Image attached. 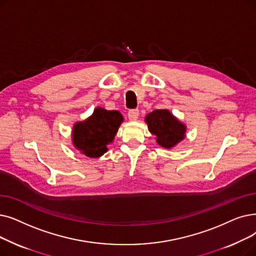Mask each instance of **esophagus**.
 Wrapping results in <instances>:
<instances>
[{"mask_svg": "<svg viewBox=\"0 0 256 256\" xmlns=\"http://www.w3.org/2000/svg\"><path fill=\"white\" fill-rule=\"evenodd\" d=\"M128 116L130 121H136L139 116V110H128Z\"/></svg>", "mask_w": 256, "mask_h": 256, "instance_id": "1", "label": "esophagus"}]
</instances>
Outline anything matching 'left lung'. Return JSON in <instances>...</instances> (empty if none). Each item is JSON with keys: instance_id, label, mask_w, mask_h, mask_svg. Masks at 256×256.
Returning a JSON list of instances; mask_svg holds the SVG:
<instances>
[{"instance_id": "obj_1", "label": "left lung", "mask_w": 256, "mask_h": 256, "mask_svg": "<svg viewBox=\"0 0 256 256\" xmlns=\"http://www.w3.org/2000/svg\"><path fill=\"white\" fill-rule=\"evenodd\" d=\"M148 130L164 148H172L185 138L186 126L168 110H154L146 117Z\"/></svg>"}]
</instances>
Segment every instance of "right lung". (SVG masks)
I'll return each mask as SVG.
<instances>
[{"mask_svg":"<svg viewBox=\"0 0 256 256\" xmlns=\"http://www.w3.org/2000/svg\"><path fill=\"white\" fill-rule=\"evenodd\" d=\"M122 121L124 117L118 110L96 108L90 117L74 124V146L86 157H102L108 152V144L113 142Z\"/></svg>","mask_w":256,"mask_h":256,"instance_id":"right-lung-1","label":"right lung"}]
</instances>
